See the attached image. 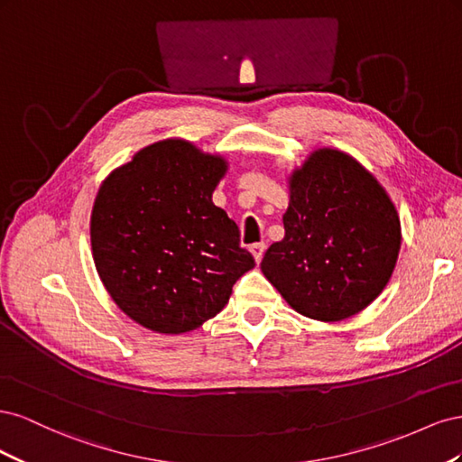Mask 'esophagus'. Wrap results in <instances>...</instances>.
Segmentation results:
<instances>
[{
  "label": "esophagus",
  "instance_id": "esophagus-1",
  "mask_svg": "<svg viewBox=\"0 0 462 462\" xmlns=\"http://www.w3.org/2000/svg\"><path fill=\"white\" fill-rule=\"evenodd\" d=\"M263 250H265V245H263V243H256V245L250 246V253H253L256 263H260V260H262V256H263Z\"/></svg>",
  "mask_w": 462,
  "mask_h": 462
}]
</instances>
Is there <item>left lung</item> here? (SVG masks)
I'll use <instances>...</instances> for the list:
<instances>
[{
  "label": "left lung",
  "instance_id": "left-lung-1",
  "mask_svg": "<svg viewBox=\"0 0 462 462\" xmlns=\"http://www.w3.org/2000/svg\"><path fill=\"white\" fill-rule=\"evenodd\" d=\"M285 236L260 270L292 310L341 321L372 304L401 250L393 200L365 165L337 148H318L289 175Z\"/></svg>",
  "mask_w": 462,
  "mask_h": 462
}]
</instances>
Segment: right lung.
<instances>
[{
  "label": "right lung",
  "mask_w": 462,
  "mask_h": 462,
  "mask_svg": "<svg viewBox=\"0 0 462 462\" xmlns=\"http://www.w3.org/2000/svg\"><path fill=\"white\" fill-rule=\"evenodd\" d=\"M229 170L185 138L138 150L97 189L90 216L96 272L119 309L143 328L179 335L229 302L254 258L212 192Z\"/></svg>",
  "instance_id": "obj_1"
}]
</instances>
